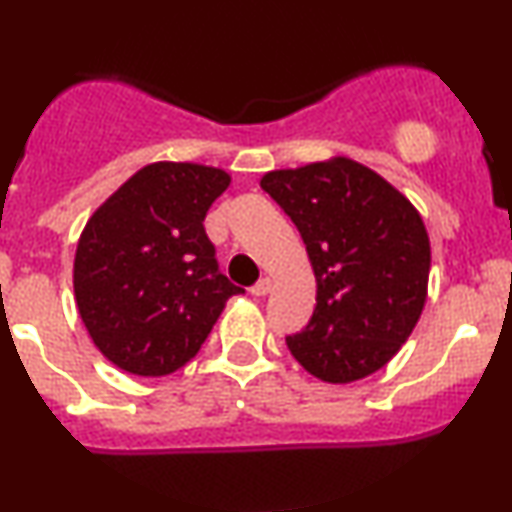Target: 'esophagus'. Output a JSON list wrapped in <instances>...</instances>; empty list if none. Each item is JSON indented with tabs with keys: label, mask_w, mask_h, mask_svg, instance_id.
Wrapping results in <instances>:
<instances>
[{
	"label": "esophagus",
	"mask_w": 512,
	"mask_h": 512,
	"mask_svg": "<svg viewBox=\"0 0 512 512\" xmlns=\"http://www.w3.org/2000/svg\"><path fill=\"white\" fill-rule=\"evenodd\" d=\"M269 291H272V281H269L267 276H264V279L257 281V284L252 286V289H250L252 296H267Z\"/></svg>",
	"instance_id": "1"
}]
</instances>
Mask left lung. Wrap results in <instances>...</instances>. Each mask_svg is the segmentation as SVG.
<instances>
[{
	"mask_svg": "<svg viewBox=\"0 0 512 512\" xmlns=\"http://www.w3.org/2000/svg\"><path fill=\"white\" fill-rule=\"evenodd\" d=\"M260 187L301 233L315 310L286 344L325 383H354L397 354L426 303L431 245L419 211L378 173L332 158L272 170Z\"/></svg>",
	"mask_w": 512,
	"mask_h": 512,
	"instance_id": "left-lung-1",
	"label": "left lung"
}]
</instances>
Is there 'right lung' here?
<instances>
[{
    "label": "right lung",
    "mask_w": 512,
    "mask_h": 512,
    "mask_svg": "<svg viewBox=\"0 0 512 512\" xmlns=\"http://www.w3.org/2000/svg\"><path fill=\"white\" fill-rule=\"evenodd\" d=\"M228 173L151 163L86 223L74 296L93 344L117 368L168 375L197 354L223 305L245 293L221 274L204 231Z\"/></svg>",
    "instance_id": "1"
}]
</instances>
